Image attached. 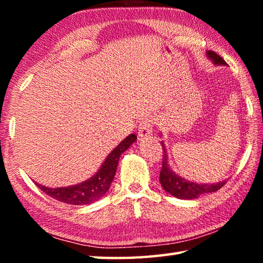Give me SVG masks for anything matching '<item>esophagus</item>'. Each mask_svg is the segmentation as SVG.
Instances as JSON below:
<instances>
[{"label": "esophagus", "mask_w": 263, "mask_h": 263, "mask_svg": "<svg viewBox=\"0 0 263 263\" xmlns=\"http://www.w3.org/2000/svg\"><path fill=\"white\" fill-rule=\"evenodd\" d=\"M153 119L151 118H144L139 125V132H138V136L140 137V139H144V138H147L153 132Z\"/></svg>", "instance_id": "34e87169"}]
</instances>
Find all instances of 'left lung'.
I'll return each mask as SVG.
<instances>
[{"label":"left lung","instance_id":"1","mask_svg":"<svg viewBox=\"0 0 263 263\" xmlns=\"http://www.w3.org/2000/svg\"><path fill=\"white\" fill-rule=\"evenodd\" d=\"M206 54L216 65H226L225 60L222 59L219 54H217L216 52L208 51ZM161 145L163 146V142H161ZM163 151L164 152L162 155V167L161 171H160L159 180L160 183L162 185V188L166 190L167 193L174 196V197L181 199H195L201 195L215 193V191L219 190L221 186L225 185L226 181H221L219 183L215 184H199L191 181H186L184 179H182V177L177 176L175 173H173L172 169L169 168L167 152L164 146Z\"/></svg>","mask_w":263,"mask_h":263}]
</instances>
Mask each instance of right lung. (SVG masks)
Segmentation results:
<instances>
[{"instance_id": "add662e5", "label": "right lung", "mask_w": 263, "mask_h": 263, "mask_svg": "<svg viewBox=\"0 0 263 263\" xmlns=\"http://www.w3.org/2000/svg\"><path fill=\"white\" fill-rule=\"evenodd\" d=\"M137 136L130 135L124 139L112 152H111L105 161L102 164L100 171L90 179L82 182V183L67 186V188H47L35 182V185L43 190L50 197L60 201L62 203L72 204V205H83V204H90L97 201L102 196L106 194L109 190L110 184L112 183L114 177L117 171V164L119 158L123 152L130 147L136 141Z\"/></svg>"}]
</instances>
